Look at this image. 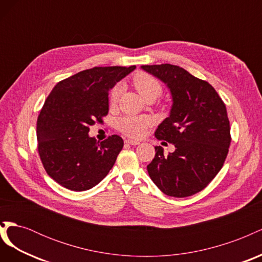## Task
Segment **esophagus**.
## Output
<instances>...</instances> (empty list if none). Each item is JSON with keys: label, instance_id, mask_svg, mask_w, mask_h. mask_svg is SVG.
Returning a JSON list of instances; mask_svg holds the SVG:
<instances>
[{"label": "esophagus", "instance_id": "esophagus-1", "mask_svg": "<svg viewBox=\"0 0 262 262\" xmlns=\"http://www.w3.org/2000/svg\"><path fill=\"white\" fill-rule=\"evenodd\" d=\"M125 143L126 144H130V145H139L140 142L139 141H136V140H125Z\"/></svg>", "mask_w": 262, "mask_h": 262}]
</instances>
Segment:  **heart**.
<instances>
[{
  "mask_svg": "<svg viewBox=\"0 0 262 262\" xmlns=\"http://www.w3.org/2000/svg\"><path fill=\"white\" fill-rule=\"evenodd\" d=\"M133 85L143 98H157L163 93V87L156 78L147 73H138L133 77ZM122 87L120 85L115 86L109 95V104L115 106ZM152 118L147 116H124L118 119L117 128L121 133L130 138H141L145 130L152 125Z\"/></svg>",
  "mask_w": 262,
  "mask_h": 262,
  "instance_id": "1",
  "label": "heart"
}]
</instances>
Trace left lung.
Instances as JSON below:
<instances>
[{
  "label": "left lung",
  "instance_id": "8db88e82",
  "mask_svg": "<svg viewBox=\"0 0 262 262\" xmlns=\"http://www.w3.org/2000/svg\"><path fill=\"white\" fill-rule=\"evenodd\" d=\"M142 69L167 84L173 101L169 117L158 125L155 138L176 149L164 155L163 148L155 146L154 160L147 165L148 175L165 194L193 195L210 184L226 160L232 141L226 106L211 84L180 67Z\"/></svg>",
  "mask_w": 262,
  "mask_h": 262
}]
</instances>
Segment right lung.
Masks as SVG:
<instances>
[{
  "label": "right lung",
  "mask_w": 262,
  "mask_h": 262,
  "mask_svg": "<svg viewBox=\"0 0 262 262\" xmlns=\"http://www.w3.org/2000/svg\"><path fill=\"white\" fill-rule=\"evenodd\" d=\"M95 67L60 81L37 119L38 153L47 173L72 191H85L104 179L123 147L114 134L97 142L90 126L108 115V93L136 69Z\"/></svg>",
  "instance_id": "1"
}]
</instances>
